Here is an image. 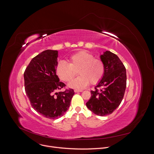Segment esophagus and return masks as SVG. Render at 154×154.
<instances>
[{"label": "esophagus", "instance_id": "esophagus-1", "mask_svg": "<svg viewBox=\"0 0 154 154\" xmlns=\"http://www.w3.org/2000/svg\"><path fill=\"white\" fill-rule=\"evenodd\" d=\"M83 90H74L75 93H79V92H82Z\"/></svg>", "mask_w": 154, "mask_h": 154}]
</instances>
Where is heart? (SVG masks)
<instances>
[{
	"instance_id": "heart-1",
	"label": "heart",
	"mask_w": 154,
	"mask_h": 154,
	"mask_svg": "<svg viewBox=\"0 0 154 154\" xmlns=\"http://www.w3.org/2000/svg\"><path fill=\"white\" fill-rule=\"evenodd\" d=\"M68 63L61 61L58 63L55 71L59 78L64 82H70L75 74L79 75L69 83L72 88L82 89L89 83L94 85L102 79L105 67L103 61L90 52L80 51L71 55Z\"/></svg>"
}]
</instances>
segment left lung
I'll return each instance as SVG.
<instances>
[{"label": "left lung", "mask_w": 154, "mask_h": 154, "mask_svg": "<svg viewBox=\"0 0 154 154\" xmlns=\"http://www.w3.org/2000/svg\"><path fill=\"white\" fill-rule=\"evenodd\" d=\"M104 63L103 76L94 91L86 106L95 115L112 114L121 103L127 85L126 69L119 57L106 51L100 56Z\"/></svg>", "instance_id": "8db88e82"}]
</instances>
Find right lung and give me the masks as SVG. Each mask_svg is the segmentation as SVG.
<instances>
[{"instance_id": "right-lung-1", "label": "right lung", "mask_w": 154, "mask_h": 154, "mask_svg": "<svg viewBox=\"0 0 154 154\" xmlns=\"http://www.w3.org/2000/svg\"><path fill=\"white\" fill-rule=\"evenodd\" d=\"M58 51L46 50L34 57L24 73L25 91L33 108L51 119L61 117L74 94L73 89L58 91L66 85L56 74Z\"/></svg>"}]
</instances>
